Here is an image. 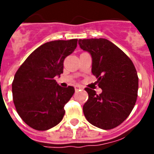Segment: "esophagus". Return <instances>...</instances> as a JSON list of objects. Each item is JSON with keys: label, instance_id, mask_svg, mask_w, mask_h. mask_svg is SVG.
I'll return each mask as SVG.
<instances>
[{"label": "esophagus", "instance_id": "esophagus-1", "mask_svg": "<svg viewBox=\"0 0 154 154\" xmlns=\"http://www.w3.org/2000/svg\"><path fill=\"white\" fill-rule=\"evenodd\" d=\"M74 89H75V91H78L79 89H83V87H82V85H75V86H74Z\"/></svg>", "mask_w": 154, "mask_h": 154}]
</instances>
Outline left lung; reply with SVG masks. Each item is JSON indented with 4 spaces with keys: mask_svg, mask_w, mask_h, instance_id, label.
Segmentation results:
<instances>
[{
    "mask_svg": "<svg viewBox=\"0 0 154 154\" xmlns=\"http://www.w3.org/2000/svg\"><path fill=\"white\" fill-rule=\"evenodd\" d=\"M81 49L92 57V72L97 78L101 94L85 88L89 99L83 106L87 121L102 129L121 125L134 109L137 97L138 77L130 58L104 38L79 39Z\"/></svg>",
    "mask_w": 154,
    "mask_h": 154,
    "instance_id": "obj_1",
    "label": "left lung"
}]
</instances>
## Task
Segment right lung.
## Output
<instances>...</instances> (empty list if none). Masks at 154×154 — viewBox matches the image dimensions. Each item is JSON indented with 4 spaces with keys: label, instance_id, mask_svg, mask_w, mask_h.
Returning <instances> with one entry per match:
<instances>
[{
    "label": "right lung",
    "instance_id": "obj_1",
    "mask_svg": "<svg viewBox=\"0 0 154 154\" xmlns=\"http://www.w3.org/2000/svg\"><path fill=\"white\" fill-rule=\"evenodd\" d=\"M77 39L53 41L32 52L16 72L12 84L13 103L25 123L44 131L59 124L64 106L74 88L60 87L54 77L63 73V63L74 51Z\"/></svg>",
    "mask_w": 154,
    "mask_h": 154
}]
</instances>
